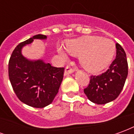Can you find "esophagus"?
I'll return each mask as SVG.
<instances>
[{"label":"esophagus","mask_w":134,"mask_h":134,"mask_svg":"<svg viewBox=\"0 0 134 134\" xmlns=\"http://www.w3.org/2000/svg\"><path fill=\"white\" fill-rule=\"evenodd\" d=\"M74 71H75V70L73 68L69 67V66H67L65 67V70H64V75H68L69 74L74 72Z\"/></svg>","instance_id":"obj_1"}]
</instances>
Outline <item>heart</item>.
<instances>
[{"label":"heart","mask_w":134,"mask_h":134,"mask_svg":"<svg viewBox=\"0 0 134 134\" xmlns=\"http://www.w3.org/2000/svg\"><path fill=\"white\" fill-rule=\"evenodd\" d=\"M66 49L71 54L80 55V62L85 70L98 72L110 64L115 54V44L110 38L88 36L68 41ZM57 52L62 58H66L62 47L57 48Z\"/></svg>","instance_id":"obj_1"}]
</instances>
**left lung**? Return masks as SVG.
Here are the masks:
<instances>
[{"mask_svg":"<svg viewBox=\"0 0 134 134\" xmlns=\"http://www.w3.org/2000/svg\"><path fill=\"white\" fill-rule=\"evenodd\" d=\"M116 57L106 72L91 75L89 85L84 89L87 98L94 103L105 104L120 95L128 75V62L125 51L118 43L115 44Z\"/></svg>","mask_w":134,"mask_h":134,"instance_id":"8db88e82","label":"left lung"}]
</instances>
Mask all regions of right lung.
Returning a JSON list of instances; mask_svg holds the SVG:
<instances>
[{
  "label": "right lung",
  "instance_id": "obj_1",
  "mask_svg": "<svg viewBox=\"0 0 134 134\" xmlns=\"http://www.w3.org/2000/svg\"><path fill=\"white\" fill-rule=\"evenodd\" d=\"M46 39L38 34L17 45L8 62V76L16 96L34 108H44L52 103L63 80L64 67H52L43 60L30 61L21 54L24 46L34 39Z\"/></svg>",
  "mask_w": 134,
  "mask_h": 134
}]
</instances>
